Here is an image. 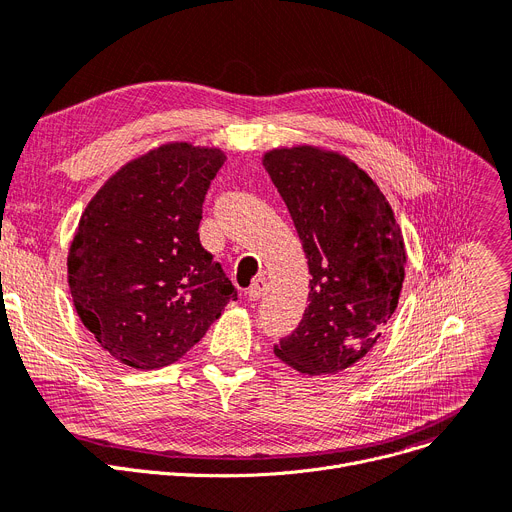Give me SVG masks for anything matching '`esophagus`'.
<instances>
[{
	"instance_id": "esophagus-1",
	"label": "esophagus",
	"mask_w": 512,
	"mask_h": 512,
	"mask_svg": "<svg viewBox=\"0 0 512 512\" xmlns=\"http://www.w3.org/2000/svg\"><path fill=\"white\" fill-rule=\"evenodd\" d=\"M265 288H267V280L265 278H255L251 288H249V301H259L263 297Z\"/></svg>"
}]
</instances>
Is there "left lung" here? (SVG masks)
Returning a JSON list of instances; mask_svg holds the SVG:
<instances>
[{"label":"left lung","instance_id":"8db88e82","mask_svg":"<svg viewBox=\"0 0 512 512\" xmlns=\"http://www.w3.org/2000/svg\"><path fill=\"white\" fill-rule=\"evenodd\" d=\"M261 164L282 195L309 263V305L274 353L301 373L361 361L396 311L407 249L394 211L369 174L340 151L294 145Z\"/></svg>","mask_w":512,"mask_h":512}]
</instances>
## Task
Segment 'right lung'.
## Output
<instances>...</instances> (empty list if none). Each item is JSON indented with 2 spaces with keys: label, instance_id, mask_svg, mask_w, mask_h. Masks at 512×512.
<instances>
[{
  "label": "right lung",
  "instance_id": "1",
  "mask_svg": "<svg viewBox=\"0 0 512 512\" xmlns=\"http://www.w3.org/2000/svg\"><path fill=\"white\" fill-rule=\"evenodd\" d=\"M224 161L218 147L157 145L107 178L80 215L68 249L72 303L103 351L128 367L176 363L236 301L197 232Z\"/></svg>",
  "mask_w": 512,
  "mask_h": 512
}]
</instances>
